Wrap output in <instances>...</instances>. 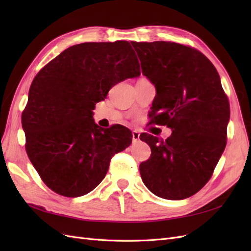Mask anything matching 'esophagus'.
I'll list each match as a JSON object with an SVG mask.
<instances>
[{"label":"esophagus","instance_id":"34e87169","mask_svg":"<svg viewBox=\"0 0 251 251\" xmlns=\"http://www.w3.org/2000/svg\"><path fill=\"white\" fill-rule=\"evenodd\" d=\"M132 138H133V141H138L140 139V133L138 131H133L132 132Z\"/></svg>","mask_w":251,"mask_h":251}]
</instances>
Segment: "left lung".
Wrapping results in <instances>:
<instances>
[{
  "instance_id": "left-lung-1",
  "label": "left lung",
  "mask_w": 251,
  "mask_h": 251,
  "mask_svg": "<svg viewBox=\"0 0 251 251\" xmlns=\"http://www.w3.org/2000/svg\"><path fill=\"white\" fill-rule=\"evenodd\" d=\"M142 74L156 88L151 124L166 126L165 141L141 134L151 151L141 179L166 200L188 198L207 183L226 147L228 98L215 66L198 50L171 42H131Z\"/></svg>"
}]
</instances>
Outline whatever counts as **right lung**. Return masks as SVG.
Listing matches in <instances>:
<instances>
[{
    "label": "right lung",
    "instance_id": "obj_1",
    "mask_svg": "<svg viewBox=\"0 0 251 251\" xmlns=\"http://www.w3.org/2000/svg\"><path fill=\"white\" fill-rule=\"evenodd\" d=\"M139 75L126 41L74 45L37 73L22 126L30 161L53 192L87 195L105 177L111 158L132 143L124 126H98L93 110L113 86Z\"/></svg>",
    "mask_w": 251,
    "mask_h": 251
}]
</instances>
